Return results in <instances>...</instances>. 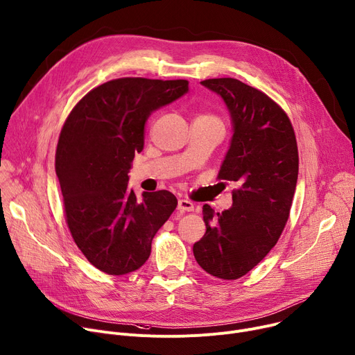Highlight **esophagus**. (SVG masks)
Returning a JSON list of instances; mask_svg holds the SVG:
<instances>
[{"mask_svg": "<svg viewBox=\"0 0 355 355\" xmlns=\"http://www.w3.org/2000/svg\"><path fill=\"white\" fill-rule=\"evenodd\" d=\"M178 209L180 212H192L195 209V205L191 200H186V199H179L178 202Z\"/></svg>", "mask_w": 355, "mask_h": 355, "instance_id": "1", "label": "esophagus"}]
</instances>
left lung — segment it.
Masks as SVG:
<instances>
[{
  "label": "left lung",
  "mask_w": 355,
  "mask_h": 355,
  "mask_svg": "<svg viewBox=\"0 0 355 355\" xmlns=\"http://www.w3.org/2000/svg\"><path fill=\"white\" fill-rule=\"evenodd\" d=\"M200 83L231 113L234 136L218 179L236 189L222 214L203 205L206 232L193 255L207 274L234 281L268 255L286 225L298 179L297 137L285 110L263 92L231 77Z\"/></svg>",
  "instance_id": "1"
}]
</instances>
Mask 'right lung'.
<instances>
[{"label": "right lung", "instance_id": "1", "mask_svg": "<svg viewBox=\"0 0 355 355\" xmlns=\"http://www.w3.org/2000/svg\"><path fill=\"white\" fill-rule=\"evenodd\" d=\"M187 90V80H110L90 90L64 121L55 150L64 216L76 245L101 272L126 275L139 269L176 209L169 191L137 199L128 173L143 150L150 113Z\"/></svg>", "mask_w": 355, "mask_h": 355}]
</instances>
